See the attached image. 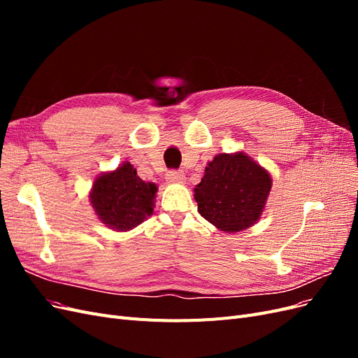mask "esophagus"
<instances>
[{
	"label": "esophagus",
	"mask_w": 358,
	"mask_h": 358,
	"mask_svg": "<svg viewBox=\"0 0 358 358\" xmlns=\"http://www.w3.org/2000/svg\"><path fill=\"white\" fill-rule=\"evenodd\" d=\"M166 179H167V182H170V183H185V180H187L185 175H183L182 171H176V170L167 171Z\"/></svg>",
	"instance_id": "34e87169"
}]
</instances>
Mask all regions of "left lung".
I'll list each match as a JSON object with an SVG mask.
<instances>
[{"instance_id":"8db88e82","label":"left lung","mask_w":358,"mask_h":358,"mask_svg":"<svg viewBox=\"0 0 358 358\" xmlns=\"http://www.w3.org/2000/svg\"><path fill=\"white\" fill-rule=\"evenodd\" d=\"M272 188L270 173L243 152L216 155L194 188L199 213L216 229L237 233L262 216Z\"/></svg>"}]
</instances>
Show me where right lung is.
<instances>
[{"mask_svg": "<svg viewBox=\"0 0 358 358\" xmlns=\"http://www.w3.org/2000/svg\"><path fill=\"white\" fill-rule=\"evenodd\" d=\"M157 189L155 183L140 179L127 161L94 180L90 200L103 224L115 231H128L152 215Z\"/></svg>", "mask_w": 358, "mask_h": 358, "instance_id": "obj_1", "label": "right lung"}]
</instances>
